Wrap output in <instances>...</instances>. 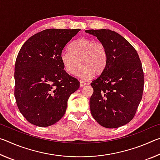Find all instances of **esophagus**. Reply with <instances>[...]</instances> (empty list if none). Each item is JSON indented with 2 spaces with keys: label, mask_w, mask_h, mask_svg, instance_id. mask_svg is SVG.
I'll return each mask as SVG.
<instances>
[{
  "label": "esophagus",
  "mask_w": 160,
  "mask_h": 160,
  "mask_svg": "<svg viewBox=\"0 0 160 160\" xmlns=\"http://www.w3.org/2000/svg\"><path fill=\"white\" fill-rule=\"evenodd\" d=\"M87 85V84L84 82V81H80V88H82V87H84V86H85Z\"/></svg>",
  "instance_id": "1"
}]
</instances>
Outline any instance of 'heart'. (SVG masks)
<instances>
[{"label": "heart", "mask_w": 160, "mask_h": 160, "mask_svg": "<svg viewBox=\"0 0 160 160\" xmlns=\"http://www.w3.org/2000/svg\"><path fill=\"white\" fill-rule=\"evenodd\" d=\"M70 51H62L60 56L63 69L68 74H74L83 80H88L99 75L104 70L107 63V51L105 46L90 38L82 37L75 40L69 47Z\"/></svg>", "instance_id": "1"}]
</instances>
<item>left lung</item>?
Returning <instances> with one entry per match:
<instances>
[{
    "instance_id": "left-lung-1",
    "label": "left lung",
    "mask_w": 160,
    "mask_h": 160,
    "mask_svg": "<svg viewBox=\"0 0 160 160\" xmlns=\"http://www.w3.org/2000/svg\"><path fill=\"white\" fill-rule=\"evenodd\" d=\"M107 51V63L91 86L94 92L90 107L99 125L116 128L134 117L142 99L144 74L133 47L121 35L110 29H89Z\"/></svg>"
}]
</instances>
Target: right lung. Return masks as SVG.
Here are the masks:
<instances>
[{
	"instance_id": "add662e5",
	"label": "right lung",
	"mask_w": 160,
	"mask_h": 160,
	"mask_svg": "<svg viewBox=\"0 0 160 160\" xmlns=\"http://www.w3.org/2000/svg\"><path fill=\"white\" fill-rule=\"evenodd\" d=\"M80 29H48L27 40L15 66V97L27 121L50 126L66 113L71 94L80 82L63 70L60 56Z\"/></svg>"
}]
</instances>
